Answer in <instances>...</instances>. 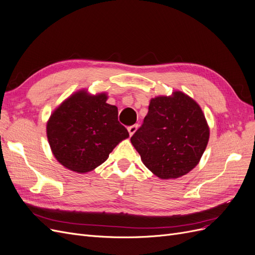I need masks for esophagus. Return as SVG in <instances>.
Segmentation results:
<instances>
[{"mask_svg":"<svg viewBox=\"0 0 255 255\" xmlns=\"http://www.w3.org/2000/svg\"><path fill=\"white\" fill-rule=\"evenodd\" d=\"M137 128H138V125H134V126H132V127H129V128H128L129 136H133V135L135 134L136 130H137Z\"/></svg>","mask_w":255,"mask_h":255,"instance_id":"1","label":"esophagus"}]
</instances>
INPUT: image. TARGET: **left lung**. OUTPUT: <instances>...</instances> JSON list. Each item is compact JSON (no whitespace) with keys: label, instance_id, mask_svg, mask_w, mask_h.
I'll list each match as a JSON object with an SVG mask.
<instances>
[{"label":"left lung","instance_id":"1","mask_svg":"<svg viewBox=\"0 0 255 255\" xmlns=\"http://www.w3.org/2000/svg\"><path fill=\"white\" fill-rule=\"evenodd\" d=\"M208 139L210 128L201 107L177 90L150 100L149 112L130 142L154 175L170 180L199 164Z\"/></svg>","mask_w":255,"mask_h":255}]
</instances>
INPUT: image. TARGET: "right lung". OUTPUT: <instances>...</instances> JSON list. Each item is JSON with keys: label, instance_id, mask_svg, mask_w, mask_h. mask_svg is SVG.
<instances>
[{"label": "right lung", "instance_id": "1", "mask_svg": "<svg viewBox=\"0 0 255 255\" xmlns=\"http://www.w3.org/2000/svg\"><path fill=\"white\" fill-rule=\"evenodd\" d=\"M107 94L74 92L61 102L47 122V137L54 157L76 173L102 165L110 153L128 138L118 121L117 106L106 103Z\"/></svg>", "mask_w": 255, "mask_h": 255}]
</instances>
